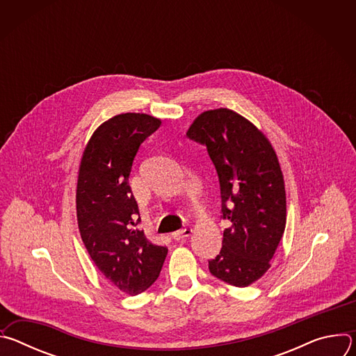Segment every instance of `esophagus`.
I'll list each match as a JSON object with an SVG mask.
<instances>
[{
	"label": "esophagus",
	"mask_w": 356,
	"mask_h": 356,
	"mask_svg": "<svg viewBox=\"0 0 356 356\" xmlns=\"http://www.w3.org/2000/svg\"><path fill=\"white\" fill-rule=\"evenodd\" d=\"M191 232H193V229H191V228H184V229H180V231L173 232V234H172V238H173V239H176V241H180V239H183V238L190 236V235H191Z\"/></svg>",
	"instance_id": "1"
}]
</instances>
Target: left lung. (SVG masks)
I'll use <instances>...</instances> for the list:
<instances>
[{"label":"left lung","instance_id":"obj_1","mask_svg":"<svg viewBox=\"0 0 356 356\" xmlns=\"http://www.w3.org/2000/svg\"><path fill=\"white\" fill-rule=\"evenodd\" d=\"M187 136L207 146L221 187L222 248L210 272L236 287L259 280L286 228L284 179L266 135L229 108L201 113Z\"/></svg>","mask_w":356,"mask_h":356}]
</instances>
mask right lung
I'll return each instance as SVG.
<instances>
[{"instance_id": "1", "label": "right lung", "mask_w": 356, "mask_h": 356, "mask_svg": "<svg viewBox=\"0 0 356 356\" xmlns=\"http://www.w3.org/2000/svg\"><path fill=\"white\" fill-rule=\"evenodd\" d=\"M162 121L139 113L115 115L88 139L79 166L76 210L81 241L94 265L125 294L154 284L168 248L152 243L138 228L136 200L129 173L140 143Z\"/></svg>"}]
</instances>
